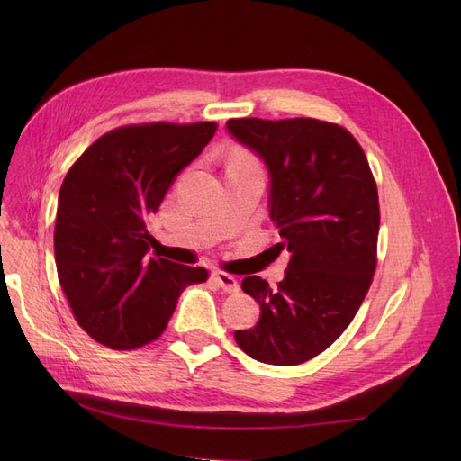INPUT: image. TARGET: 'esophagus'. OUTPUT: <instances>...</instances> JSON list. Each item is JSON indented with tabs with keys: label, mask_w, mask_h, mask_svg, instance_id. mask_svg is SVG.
<instances>
[{
	"label": "esophagus",
	"mask_w": 461,
	"mask_h": 461,
	"mask_svg": "<svg viewBox=\"0 0 461 461\" xmlns=\"http://www.w3.org/2000/svg\"><path fill=\"white\" fill-rule=\"evenodd\" d=\"M213 281L221 286L222 292H229V294H234V292L240 290V285L236 278L225 271H215L213 273Z\"/></svg>",
	"instance_id": "esophagus-1"
}]
</instances>
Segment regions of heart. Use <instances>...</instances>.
Returning a JSON list of instances; mask_svg holds the SVG:
<instances>
[{"mask_svg":"<svg viewBox=\"0 0 461 461\" xmlns=\"http://www.w3.org/2000/svg\"><path fill=\"white\" fill-rule=\"evenodd\" d=\"M230 163H244V165H256L254 163V159L249 158V156H244V153H240V156H236Z\"/></svg>","mask_w":461,"mask_h":461,"instance_id":"b5f03b06","label":"heart"}]
</instances>
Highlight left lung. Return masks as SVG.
I'll return each instance as SVG.
<instances>
[{
	"label": "left lung",
	"instance_id": "left-lung-1",
	"mask_svg": "<svg viewBox=\"0 0 461 461\" xmlns=\"http://www.w3.org/2000/svg\"><path fill=\"white\" fill-rule=\"evenodd\" d=\"M227 129L267 165L276 248L290 252L275 290L261 276L242 281L261 315L234 340L263 364L298 366L325 352L367 296L381 225L376 183L364 149L337 122L244 117Z\"/></svg>",
	"mask_w": 461,
	"mask_h": 461
}]
</instances>
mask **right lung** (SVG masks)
I'll use <instances>...</instances> for the list:
<instances>
[{"label":"right lung","instance_id":"1","mask_svg":"<svg viewBox=\"0 0 461 461\" xmlns=\"http://www.w3.org/2000/svg\"><path fill=\"white\" fill-rule=\"evenodd\" d=\"M217 122H142L109 131L68 169L53 249L59 285L78 325L111 350L161 337L180 292L203 267L149 258V217L175 176L196 159Z\"/></svg>","mask_w":461,"mask_h":461}]
</instances>
